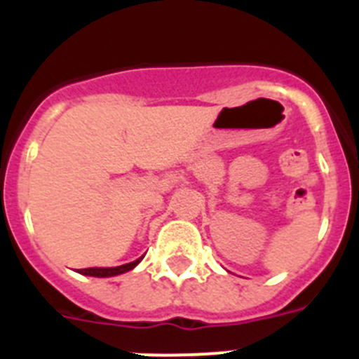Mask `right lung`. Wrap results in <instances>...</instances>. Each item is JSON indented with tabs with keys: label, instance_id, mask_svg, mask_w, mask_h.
Returning a JSON list of instances; mask_svg holds the SVG:
<instances>
[{
	"label": "right lung",
	"instance_id": "add662e5",
	"mask_svg": "<svg viewBox=\"0 0 359 359\" xmlns=\"http://www.w3.org/2000/svg\"><path fill=\"white\" fill-rule=\"evenodd\" d=\"M140 261L141 259H135L132 261V263L121 264V266H114V268H82V270H79V272L83 273V276H91V277H112V276H119V273L128 272V270H132V268L140 263Z\"/></svg>",
	"mask_w": 359,
	"mask_h": 359
}]
</instances>
